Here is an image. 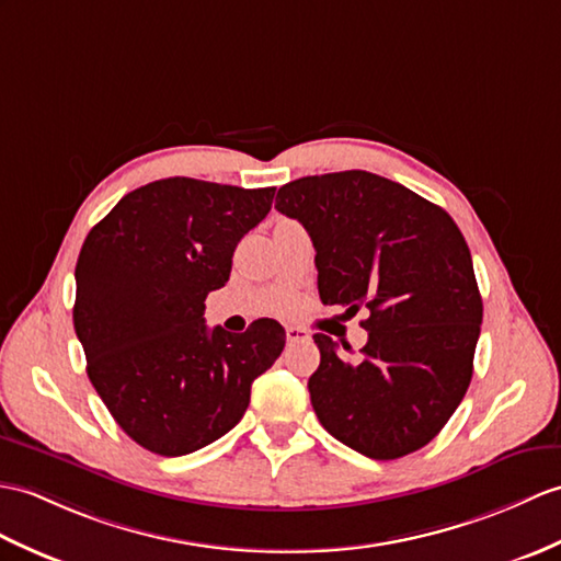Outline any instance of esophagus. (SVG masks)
<instances>
[{"mask_svg": "<svg viewBox=\"0 0 561 561\" xmlns=\"http://www.w3.org/2000/svg\"><path fill=\"white\" fill-rule=\"evenodd\" d=\"M310 336L308 332H304L301 328H286V342L289 344H298V342H308Z\"/></svg>", "mask_w": 561, "mask_h": 561, "instance_id": "34e87169", "label": "esophagus"}]
</instances>
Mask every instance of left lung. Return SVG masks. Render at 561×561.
<instances>
[{
	"mask_svg": "<svg viewBox=\"0 0 561 561\" xmlns=\"http://www.w3.org/2000/svg\"><path fill=\"white\" fill-rule=\"evenodd\" d=\"M275 207L316 245L322 304L370 310L356 363L312 336L320 366L308 389L322 427L380 461L425 447L471 385L483 322L463 233L439 205L360 169L296 179Z\"/></svg>",
	"mask_w": 561,
	"mask_h": 561,
	"instance_id": "1",
	"label": "left lung"
}]
</instances>
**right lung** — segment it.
<instances>
[{
  "instance_id": "add662e5",
  "label": "right lung",
  "mask_w": 561,
  "mask_h": 561,
  "mask_svg": "<svg viewBox=\"0 0 561 561\" xmlns=\"http://www.w3.org/2000/svg\"><path fill=\"white\" fill-rule=\"evenodd\" d=\"M275 188L160 179L90 229L76 263L73 328L88 377L124 433L160 457L227 435L251 385L286 344L277 320L243 334L207 330L205 298L225 286L237 243Z\"/></svg>"
}]
</instances>
